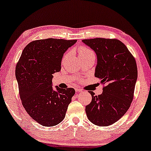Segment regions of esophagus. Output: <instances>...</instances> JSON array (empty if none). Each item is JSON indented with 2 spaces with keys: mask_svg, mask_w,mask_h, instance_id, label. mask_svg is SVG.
<instances>
[{
  "mask_svg": "<svg viewBox=\"0 0 151 151\" xmlns=\"http://www.w3.org/2000/svg\"><path fill=\"white\" fill-rule=\"evenodd\" d=\"M75 91H76V92H81V88H78V87H75Z\"/></svg>",
  "mask_w": 151,
  "mask_h": 151,
  "instance_id": "obj_1",
  "label": "esophagus"
}]
</instances>
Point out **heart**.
<instances>
[{
    "label": "heart",
    "mask_w": 151,
    "mask_h": 151,
    "mask_svg": "<svg viewBox=\"0 0 151 151\" xmlns=\"http://www.w3.org/2000/svg\"><path fill=\"white\" fill-rule=\"evenodd\" d=\"M79 52H80V55L93 53V52L91 51V50H90L89 49H88V48H87V47H84V46L80 47Z\"/></svg>",
    "instance_id": "obj_1"
}]
</instances>
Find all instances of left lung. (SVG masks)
Returning a JSON list of instances; mask_svg holds the SVG:
<instances>
[{"mask_svg":"<svg viewBox=\"0 0 151 151\" xmlns=\"http://www.w3.org/2000/svg\"><path fill=\"white\" fill-rule=\"evenodd\" d=\"M82 42L96 54L95 76L106 85L98 96L90 91L92 101L85 107L86 114L95 125H111L126 114L132 101L138 77L135 58L118 40L94 38Z\"/></svg>","mask_w":151,"mask_h":151,"instance_id":"obj_1","label":"left lung"}]
</instances>
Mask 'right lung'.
Listing matches in <instances>:
<instances>
[{"label": "right lung", "mask_w": 151, "mask_h": 151, "mask_svg": "<svg viewBox=\"0 0 151 151\" xmlns=\"http://www.w3.org/2000/svg\"><path fill=\"white\" fill-rule=\"evenodd\" d=\"M76 40H35L23 49L15 69L19 95L27 114L44 126H54L63 120L72 97L73 88L52 87L53 74L61 69L65 52Z\"/></svg>", "instance_id": "obj_1"}]
</instances>
